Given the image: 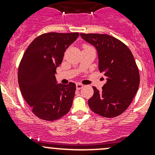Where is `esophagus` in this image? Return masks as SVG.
<instances>
[{
	"label": "esophagus",
	"instance_id": "34e87169",
	"mask_svg": "<svg viewBox=\"0 0 155 155\" xmlns=\"http://www.w3.org/2000/svg\"><path fill=\"white\" fill-rule=\"evenodd\" d=\"M76 89H78V90H79V89L82 88V87H83V85H82V84H80V83H76Z\"/></svg>",
	"mask_w": 155,
	"mask_h": 155
}]
</instances>
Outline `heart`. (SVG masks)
<instances>
[{"instance_id": "heart-1", "label": "heart", "mask_w": 155, "mask_h": 155, "mask_svg": "<svg viewBox=\"0 0 155 155\" xmlns=\"http://www.w3.org/2000/svg\"><path fill=\"white\" fill-rule=\"evenodd\" d=\"M88 47H90V46H85V48H88Z\"/></svg>"}]
</instances>
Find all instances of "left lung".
Masks as SVG:
<instances>
[{"mask_svg": "<svg viewBox=\"0 0 155 155\" xmlns=\"http://www.w3.org/2000/svg\"><path fill=\"white\" fill-rule=\"evenodd\" d=\"M97 51L98 67L107 77L100 91L95 87L88 106L95 113L114 118L130 106L140 85V73L133 54L125 44L108 34H80Z\"/></svg>", "mask_w": 155, "mask_h": 155, "instance_id": "left-lung-1", "label": "left lung"}]
</instances>
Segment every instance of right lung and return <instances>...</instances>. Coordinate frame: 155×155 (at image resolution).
<instances>
[{
	"label": "right lung",
	"mask_w": 155,
	"mask_h": 155,
	"mask_svg": "<svg viewBox=\"0 0 155 155\" xmlns=\"http://www.w3.org/2000/svg\"><path fill=\"white\" fill-rule=\"evenodd\" d=\"M79 33H48L33 40L20 62L18 81L23 97L38 118L54 121L70 111L76 85L58 84L56 69Z\"/></svg>",
	"instance_id": "obj_1"
}]
</instances>
